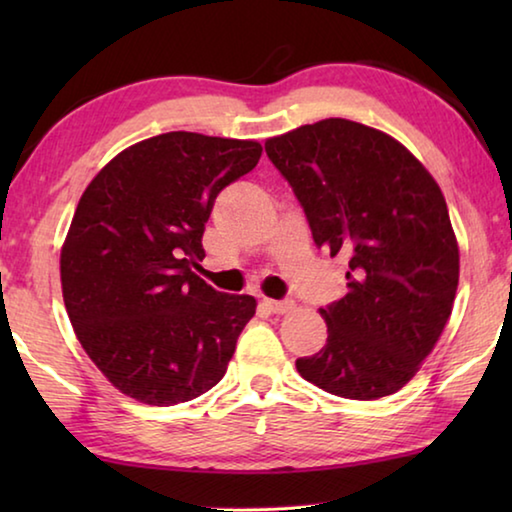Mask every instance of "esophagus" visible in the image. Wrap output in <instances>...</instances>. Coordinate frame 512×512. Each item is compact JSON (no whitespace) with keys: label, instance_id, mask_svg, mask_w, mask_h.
I'll return each instance as SVG.
<instances>
[{"label":"esophagus","instance_id":"1","mask_svg":"<svg viewBox=\"0 0 512 512\" xmlns=\"http://www.w3.org/2000/svg\"><path fill=\"white\" fill-rule=\"evenodd\" d=\"M262 307L271 311V314H287V311L293 307L291 300H271V298H264L262 300Z\"/></svg>","mask_w":512,"mask_h":512}]
</instances>
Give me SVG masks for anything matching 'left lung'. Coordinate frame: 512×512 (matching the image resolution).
Returning <instances> with one entry per match:
<instances>
[{
  "instance_id": "obj_1",
  "label": "left lung",
  "mask_w": 512,
  "mask_h": 512,
  "mask_svg": "<svg viewBox=\"0 0 512 512\" xmlns=\"http://www.w3.org/2000/svg\"><path fill=\"white\" fill-rule=\"evenodd\" d=\"M264 149L316 246L348 257V293L320 309L327 343L298 372L348 400L397 393L454 307L458 246L443 192L400 142L350 119L300 126Z\"/></svg>"
}]
</instances>
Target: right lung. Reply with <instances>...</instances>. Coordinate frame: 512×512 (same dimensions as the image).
<instances>
[{
  "label": "right lung",
  "mask_w": 512,
  "mask_h": 512,
  "mask_svg": "<svg viewBox=\"0 0 512 512\" xmlns=\"http://www.w3.org/2000/svg\"><path fill=\"white\" fill-rule=\"evenodd\" d=\"M259 155L253 140L164 133L121 151L83 192L60 253L63 298L83 350L124 395L189 402L228 370L257 302L194 268L216 196Z\"/></svg>",
  "instance_id": "1"
}]
</instances>
